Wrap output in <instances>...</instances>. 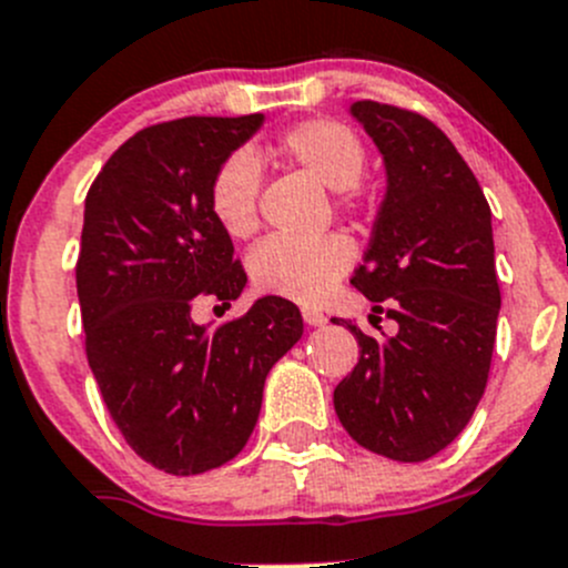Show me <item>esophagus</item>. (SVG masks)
<instances>
[{"instance_id":"34e87169","label":"esophagus","mask_w":568,"mask_h":568,"mask_svg":"<svg viewBox=\"0 0 568 568\" xmlns=\"http://www.w3.org/2000/svg\"><path fill=\"white\" fill-rule=\"evenodd\" d=\"M301 315H304L306 326H326V315H323V312H317V310H304V312H301Z\"/></svg>"}]
</instances>
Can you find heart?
<instances>
[{
  "label": "heart",
  "instance_id": "b5f03b06",
  "mask_svg": "<svg viewBox=\"0 0 568 568\" xmlns=\"http://www.w3.org/2000/svg\"><path fill=\"white\" fill-rule=\"evenodd\" d=\"M275 153L287 164L310 172L317 183L337 192L339 206H354L365 172V142L339 119H304L275 139ZM262 170L247 150L225 155L209 178V212L234 240H247L258 229ZM351 245L337 234L315 240L270 236L247 258L251 278L262 293L317 304L351 267Z\"/></svg>",
  "mask_w": 568,
  "mask_h": 568
}]
</instances>
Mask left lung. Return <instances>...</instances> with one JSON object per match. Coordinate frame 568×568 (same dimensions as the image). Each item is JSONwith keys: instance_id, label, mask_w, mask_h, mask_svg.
<instances>
[{"instance_id": "left-lung-1", "label": "left lung", "mask_w": 568, "mask_h": 568, "mask_svg": "<svg viewBox=\"0 0 568 568\" xmlns=\"http://www.w3.org/2000/svg\"><path fill=\"white\" fill-rule=\"evenodd\" d=\"M348 111L387 172L351 284L374 301L371 323L387 315L398 328L371 337L348 323L359 362L334 390V409L368 452L420 463L466 429L488 385L501 306L490 206L435 122L371 100Z\"/></svg>"}]
</instances>
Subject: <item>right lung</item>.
<instances>
[{"label": "right lung", "mask_w": 568, "mask_h": 568, "mask_svg": "<svg viewBox=\"0 0 568 568\" xmlns=\"http://www.w3.org/2000/svg\"><path fill=\"white\" fill-rule=\"evenodd\" d=\"M262 122L251 113L144 128L85 194L78 298L91 374L128 446L175 477L245 449L270 368L304 334L298 306L278 295L220 328L192 321L197 295L231 306L247 284L209 212V178Z\"/></svg>", "instance_id": "1"}]
</instances>
